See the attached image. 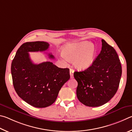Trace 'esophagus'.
I'll return each instance as SVG.
<instances>
[{
  "label": "esophagus",
  "mask_w": 132,
  "mask_h": 132,
  "mask_svg": "<svg viewBox=\"0 0 132 132\" xmlns=\"http://www.w3.org/2000/svg\"><path fill=\"white\" fill-rule=\"evenodd\" d=\"M73 72H74V70L73 69H70V76H71V78H73Z\"/></svg>",
  "instance_id": "obj_1"
}]
</instances>
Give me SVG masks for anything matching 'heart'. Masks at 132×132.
<instances>
[{"label": "heart", "mask_w": 132, "mask_h": 132, "mask_svg": "<svg viewBox=\"0 0 132 132\" xmlns=\"http://www.w3.org/2000/svg\"><path fill=\"white\" fill-rule=\"evenodd\" d=\"M62 55L69 61L73 60L76 68L85 70L90 67L94 62L96 55V49L93 44L88 42L68 44L63 46Z\"/></svg>", "instance_id": "obj_1"}]
</instances>
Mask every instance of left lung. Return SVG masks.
Listing matches in <instances>:
<instances>
[{
  "label": "left lung",
  "instance_id": "obj_1",
  "mask_svg": "<svg viewBox=\"0 0 132 132\" xmlns=\"http://www.w3.org/2000/svg\"><path fill=\"white\" fill-rule=\"evenodd\" d=\"M100 53L92 65L73 73L78 82L77 96L88 107H98L108 102L117 93L122 75V67L116 51L102 39Z\"/></svg>",
  "mask_w": 132,
  "mask_h": 132
}]
</instances>
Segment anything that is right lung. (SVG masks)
Wrapping results in <instances>:
<instances>
[{"label": "right lung", "mask_w": 132, "mask_h": 132, "mask_svg": "<svg viewBox=\"0 0 132 132\" xmlns=\"http://www.w3.org/2000/svg\"><path fill=\"white\" fill-rule=\"evenodd\" d=\"M45 42H26L20 46L11 66L14 87L18 96L36 108H45L55 102L60 89L70 79V70L59 68L50 61L35 64L28 52H44ZM50 59L54 57L48 54Z\"/></svg>", "instance_id": "add662e5"}]
</instances>
